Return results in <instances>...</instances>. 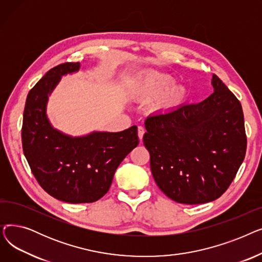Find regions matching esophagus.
Segmentation results:
<instances>
[{
  "label": "esophagus",
  "instance_id": "1",
  "mask_svg": "<svg viewBox=\"0 0 262 262\" xmlns=\"http://www.w3.org/2000/svg\"><path fill=\"white\" fill-rule=\"evenodd\" d=\"M143 135H144V128L142 126H138V137L140 140H142Z\"/></svg>",
  "mask_w": 262,
  "mask_h": 262
}]
</instances>
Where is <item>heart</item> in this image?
Returning <instances> with one entry per match:
<instances>
[{
  "mask_svg": "<svg viewBox=\"0 0 262 262\" xmlns=\"http://www.w3.org/2000/svg\"><path fill=\"white\" fill-rule=\"evenodd\" d=\"M172 82H173V79L169 75L152 73L140 78L138 82V89L141 95L145 96V98H153V96H157L164 92L172 85ZM186 95H187V91L183 86H177V85L172 86L162 95V98L159 101V107L160 108L174 107L177 104L182 103L186 99Z\"/></svg>",
  "mask_w": 262,
  "mask_h": 262,
  "instance_id": "b5f03b06",
  "label": "heart"
}]
</instances>
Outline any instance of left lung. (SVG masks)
Returning <instances> with one entry per match:
<instances>
[{"label": "left lung", "mask_w": 262, "mask_h": 262, "mask_svg": "<svg viewBox=\"0 0 262 262\" xmlns=\"http://www.w3.org/2000/svg\"><path fill=\"white\" fill-rule=\"evenodd\" d=\"M213 93L145 120L143 143L159 189L188 205L214 201L227 190L246 152L239 100L215 74Z\"/></svg>", "instance_id": "8db88e82"}]
</instances>
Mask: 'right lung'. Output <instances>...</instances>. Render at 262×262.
<instances>
[{"instance_id":"1","label":"right lung","mask_w":262,"mask_h":262,"mask_svg":"<svg viewBox=\"0 0 262 262\" xmlns=\"http://www.w3.org/2000/svg\"><path fill=\"white\" fill-rule=\"evenodd\" d=\"M79 68V62H64L48 71L27 95L22 124L23 152L37 182L51 196L70 204L93 203L104 196L119 164L139 143L136 125L81 137L68 136L51 125L49 95L62 75Z\"/></svg>"}]
</instances>
